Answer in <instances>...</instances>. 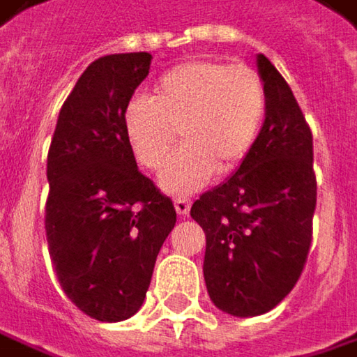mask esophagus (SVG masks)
Masks as SVG:
<instances>
[{
    "mask_svg": "<svg viewBox=\"0 0 357 357\" xmlns=\"http://www.w3.org/2000/svg\"><path fill=\"white\" fill-rule=\"evenodd\" d=\"M174 206H176V211H178L179 216H185V214L190 212L192 202H190L188 198H176V200H174Z\"/></svg>",
    "mask_w": 357,
    "mask_h": 357,
    "instance_id": "esophagus-1",
    "label": "esophagus"
}]
</instances>
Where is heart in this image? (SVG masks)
I'll list each match as a JSON object with an SVG mask.
<instances>
[{
    "instance_id": "1",
    "label": "heart",
    "mask_w": 357,
    "mask_h": 357,
    "mask_svg": "<svg viewBox=\"0 0 357 357\" xmlns=\"http://www.w3.org/2000/svg\"><path fill=\"white\" fill-rule=\"evenodd\" d=\"M268 114V91L259 73L243 63L194 59L165 71L151 98H135L124 110V132L137 161L159 169L169 194L204 188L216 172L237 169L255 146Z\"/></svg>"
}]
</instances>
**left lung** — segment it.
<instances>
[{
  "instance_id": "obj_1",
  "label": "left lung",
  "mask_w": 357,
  "mask_h": 357,
  "mask_svg": "<svg viewBox=\"0 0 357 357\" xmlns=\"http://www.w3.org/2000/svg\"><path fill=\"white\" fill-rule=\"evenodd\" d=\"M268 91L259 139L237 172L192 204L206 233L204 282L214 307L257 317L280 305L307 261L317 181L312 135L286 79L257 54Z\"/></svg>"
}]
</instances>
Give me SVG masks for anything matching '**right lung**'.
<instances>
[{"label":"right lung","instance_id":"obj_1","mask_svg":"<svg viewBox=\"0 0 357 357\" xmlns=\"http://www.w3.org/2000/svg\"><path fill=\"white\" fill-rule=\"evenodd\" d=\"M149 52L93 61L65 100L47 161V241L67 298L87 317L130 319L151 284L176 208L145 178L124 110L149 75Z\"/></svg>","mask_w":357,"mask_h":357}]
</instances>
